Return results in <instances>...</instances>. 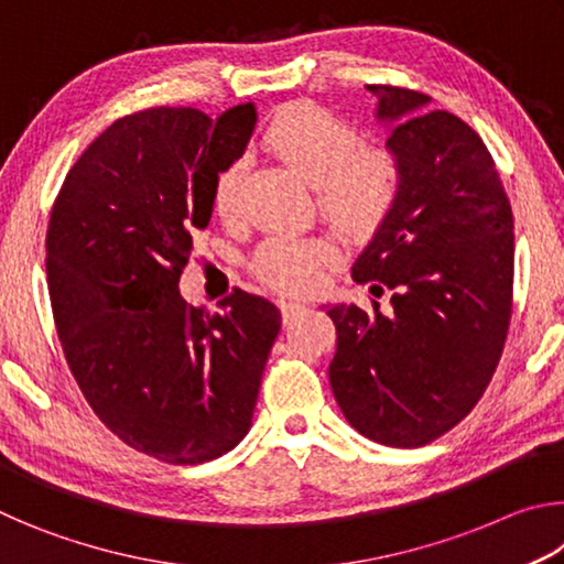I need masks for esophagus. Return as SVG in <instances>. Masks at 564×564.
<instances>
[{"instance_id": "1", "label": "esophagus", "mask_w": 564, "mask_h": 564, "mask_svg": "<svg viewBox=\"0 0 564 564\" xmlns=\"http://www.w3.org/2000/svg\"><path fill=\"white\" fill-rule=\"evenodd\" d=\"M281 316H283V326H289V323L299 316V313L305 311V305L299 301H281Z\"/></svg>"}]
</instances>
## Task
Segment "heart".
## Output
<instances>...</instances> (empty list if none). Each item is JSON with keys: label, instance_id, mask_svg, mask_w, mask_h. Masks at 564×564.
I'll return each mask as SVG.
<instances>
[{"label": "heart", "instance_id": "b5f03b06", "mask_svg": "<svg viewBox=\"0 0 564 564\" xmlns=\"http://www.w3.org/2000/svg\"><path fill=\"white\" fill-rule=\"evenodd\" d=\"M263 147L295 176L318 191L321 214L348 238H370L393 212L400 194V166L388 149L362 147V137L348 121L313 104H293L271 121ZM243 164L218 171L212 204L221 218H231L238 204ZM336 251L321 238L273 236L253 259V271L275 291L305 293L316 289L323 269Z\"/></svg>", "mask_w": 564, "mask_h": 564}]
</instances>
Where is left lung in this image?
Wrapping results in <instances>:
<instances>
[{
	"mask_svg": "<svg viewBox=\"0 0 564 564\" xmlns=\"http://www.w3.org/2000/svg\"><path fill=\"white\" fill-rule=\"evenodd\" d=\"M400 194L352 263L390 308L328 305V378L360 435L420 447L470 413L492 380L512 311V208L482 139L425 94L370 84Z\"/></svg>",
	"mask_w": 564,
	"mask_h": 564,
	"instance_id": "8db88e82",
	"label": "left lung"
}]
</instances>
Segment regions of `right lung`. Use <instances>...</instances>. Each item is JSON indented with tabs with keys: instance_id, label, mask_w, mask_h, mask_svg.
<instances>
[{
	"instance_id": "right-lung-1",
	"label": "right lung",
	"mask_w": 564,
	"mask_h": 564,
	"mask_svg": "<svg viewBox=\"0 0 564 564\" xmlns=\"http://www.w3.org/2000/svg\"><path fill=\"white\" fill-rule=\"evenodd\" d=\"M251 101L206 117L159 107L113 121L64 178L46 281L66 362L109 431L156 460L196 465L243 441L281 311L236 289L224 313L181 299L191 234L218 171L243 156Z\"/></svg>"
}]
</instances>
